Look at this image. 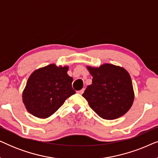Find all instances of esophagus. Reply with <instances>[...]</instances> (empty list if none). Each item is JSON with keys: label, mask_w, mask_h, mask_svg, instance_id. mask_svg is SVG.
Here are the masks:
<instances>
[{"label": "esophagus", "mask_w": 158, "mask_h": 158, "mask_svg": "<svg viewBox=\"0 0 158 158\" xmlns=\"http://www.w3.org/2000/svg\"><path fill=\"white\" fill-rule=\"evenodd\" d=\"M84 90H85V89H84V88H83V89H81V90H78V91H77V94H83V92H84Z\"/></svg>", "instance_id": "obj_1"}]
</instances>
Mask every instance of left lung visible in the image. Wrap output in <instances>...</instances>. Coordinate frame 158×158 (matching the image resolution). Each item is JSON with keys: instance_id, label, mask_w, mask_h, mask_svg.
Wrapping results in <instances>:
<instances>
[{"instance_id": "obj_1", "label": "left lung", "mask_w": 158, "mask_h": 158, "mask_svg": "<svg viewBox=\"0 0 158 158\" xmlns=\"http://www.w3.org/2000/svg\"><path fill=\"white\" fill-rule=\"evenodd\" d=\"M87 68L93 76L92 84L88 85L83 96L90 107L104 119L113 120L124 115L135 99L129 73L111 64Z\"/></svg>"}]
</instances>
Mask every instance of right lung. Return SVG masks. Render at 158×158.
Listing matches in <instances>:
<instances>
[{
  "label": "right lung",
  "mask_w": 158,
  "mask_h": 158,
  "mask_svg": "<svg viewBox=\"0 0 158 158\" xmlns=\"http://www.w3.org/2000/svg\"><path fill=\"white\" fill-rule=\"evenodd\" d=\"M68 66L51 64L31 73L22 94L23 103L30 114L46 118L75 94L72 88L73 77L68 75Z\"/></svg>",
  "instance_id": "right-lung-1"
}]
</instances>
